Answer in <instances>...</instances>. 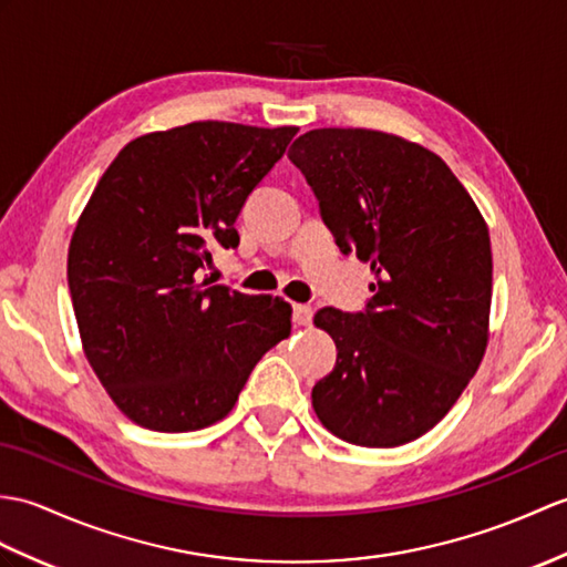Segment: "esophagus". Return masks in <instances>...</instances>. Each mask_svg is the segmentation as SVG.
<instances>
[{
    "label": "esophagus",
    "mask_w": 567,
    "mask_h": 567,
    "mask_svg": "<svg viewBox=\"0 0 567 567\" xmlns=\"http://www.w3.org/2000/svg\"><path fill=\"white\" fill-rule=\"evenodd\" d=\"M311 316H313V309L309 305H297L295 313H292V321L297 326H309L311 323Z\"/></svg>",
    "instance_id": "34e87169"
}]
</instances>
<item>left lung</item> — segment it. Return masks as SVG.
I'll list each match as a JSON object with an SVG mask.
<instances>
[{"label": "left lung", "mask_w": 567, "mask_h": 567, "mask_svg": "<svg viewBox=\"0 0 567 567\" xmlns=\"http://www.w3.org/2000/svg\"><path fill=\"white\" fill-rule=\"evenodd\" d=\"M289 162L340 251L370 262L377 278L364 311L313 316L338 350L311 391L313 411L350 444L413 442L450 413L488 346L485 219L437 154L379 130H309Z\"/></svg>", "instance_id": "1"}]
</instances>
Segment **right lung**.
Segmentation results:
<instances>
[{"instance_id":"add662e5","label":"right lung","mask_w":567,"mask_h":567,"mask_svg":"<svg viewBox=\"0 0 567 567\" xmlns=\"http://www.w3.org/2000/svg\"><path fill=\"white\" fill-rule=\"evenodd\" d=\"M297 130L200 121L142 135L91 193L68 254L72 307L91 370L140 427L217 423L289 336L280 297L197 278L215 246H239L234 221Z\"/></svg>"}]
</instances>
